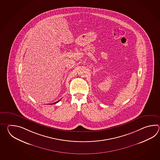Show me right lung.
Masks as SVG:
<instances>
[{"mask_svg": "<svg viewBox=\"0 0 160 160\" xmlns=\"http://www.w3.org/2000/svg\"><path fill=\"white\" fill-rule=\"evenodd\" d=\"M61 101V99H59V101H57V102H55V103H52V104H55V103H58V102H59V101Z\"/></svg>", "mask_w": 160, "mask_h": 160, "instance_id": "1", "label": "right lung"}]
</instances>
